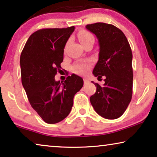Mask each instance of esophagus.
Instances as JSON below:
<instances>
[{
  "label": "esophagus",
  "mask_w": 157,
  "mask_h": 157,
  "mask_svg": "<svg viewBox=\"0 0 157 157\" xmlns=\"http://www.w3.org/2000/svg\"><path fill=\"white\" fill-rule=\"evenodd\" d=\"M83 82H84V84H87V83H89L90 82L89 78H83Z\"/></svg>",
  "instance_id": "34e87169"
}]
</instances>
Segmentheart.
Segmentation results:
<instances>
[{"label": "heart", "instance_id": "b5f03b06", "mask_svg": "<svg viewBox=\"0 0 157 157\" xmlns=\"http://www.w3.org/2000/svg\"><path fill=\"white\" fill-rule=\"evenodd\" d=\"M78 39L81 44H84L86 41L89 40L91 38H93V36L90 33L86 31H81L78 33ZM92 66V62L89 60L87 61H80L74 64L73 66V70L75 73L78 74H85L91 69Z\"/></svg>", "mask_w": 157, "mask_h": 157}]
</instances>
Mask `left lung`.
<instances>
[{
  "mask_svg": "<svg viewBox=\"0 0 157 157\" xmlns=\"http://www.w3.org/2000/svg\"><path fill=\"white\" fill-rule=\"evenodd\" d=\"M86 28L95 34L99 45L98 60L93 74L98 78L106 77L103 86L93 82L96 91L90 97V101L101 117L107 119H118L132 100V49L123 32L114 25L96 23Z\"/></svg>",
  "mask_w": 157,
  "mask_h": 157,
  "instance_id": "left-lung-1",
  "label": "left lung"
}]
</instances>
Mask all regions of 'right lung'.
<instances>
[{
	"instance_id": "add662e5",
	"label": "right lung",
	"mask_w": 157,
	"mask_h": 157,
	"mask_svg": "<svg viewBox=\"0 0 157 157\" xmlns=\"http://www.w3.org/2000/svg\"><path fill=\"white\" fill-rule=\"evenodd\" d=\"M75 27L45 29L34 32L20 58L21 81L32 108L48 124H56L69 114L74 95L83 81L76 74L56 81L66 44Z\"/></svg>"
}]
</instances>
